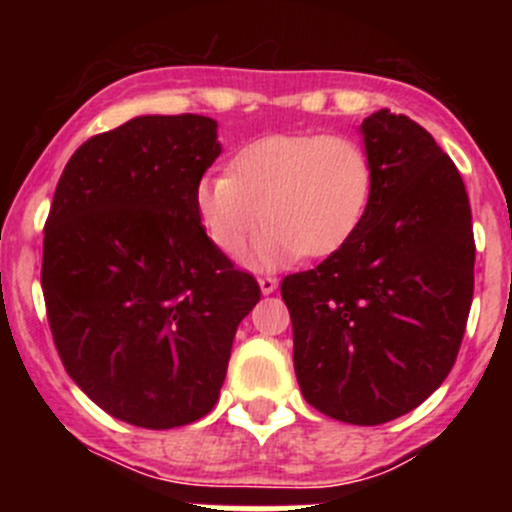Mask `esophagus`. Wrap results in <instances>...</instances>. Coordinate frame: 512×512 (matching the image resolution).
I'll return each instance as SVG.
<instances>
[{
	"instance_id": "34e87169",
	"label": "esophagus",
	"mask_w": 512,
	"mask_h": 512,
	"mask_svg": "<svg viewBox=\"0 0 512 512\" xmlns=\"http://www.w3.org/2000/svg\"><path fill=\"white\" fill-rule=\"evenodd\" d=\"M257 285H260L262 294H272V292H277V287H280V280L267 275V277H260V280H257Z\"/></svg>"
}]
</instances>
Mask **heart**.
<instances>
[{
    "label": "heart",
    "instance_id": "b5f03b06",
    "mask_svg": "<svg viewBox=\"0 0 512 512\" xmlns=\"http://www.w3.org/2000/svg\"><path fill=\"white\" fill-rule=\"evenodd\" d=\"M374 195V165L359 141L322 133H272L247 143L230 173L203 175L193 205L220 252L240 250L262 218L272 223L242 252L255 270L297 257H327L364 223Z\"/></svg>",
    "mask_w": 512,
    "mask_h": 512
}]
</instances>
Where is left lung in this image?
<instances>
[{"label": "left lung", "instance_id": "8db88e82", "mask_svg": "<svg viewBox=\"0 0 512 512\" xmlns=\"http://www.w3.org/2000/svg\"><path fill=\"white\" fill-rule=\"evenodd\" d=\"M374 195L352 240L282 280L304 399L354 426L409 414L451 371L473 299L471 205L453 160L389 108L359 128Z\"/></svg>", "mask_w": 512, "mask_h": 512}]
</instances>
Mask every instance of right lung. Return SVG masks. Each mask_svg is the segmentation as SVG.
<instances>
[{
    "instance_id": "1",
    "label": "right lung",
    "mask_w": 512,
    "mask_h": 512,
    "mask_svg": "<svg viewBox=\"0 0 512 512\" xmlns=\"http://www.w3.org/2000/svg\"><path fill=\"white\" fill-rule=\"evenodd\" d=\"M220 153L213 118L136 116L89 138L56 185L41 265L54 344L76 386L131 426L208 414L260 302L195 215Z\"/></svg>"
}]
</instances>
